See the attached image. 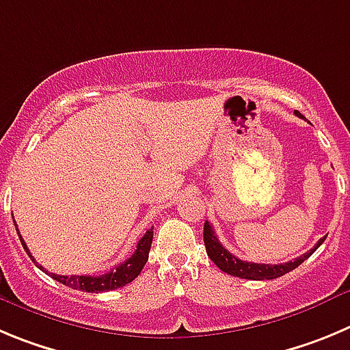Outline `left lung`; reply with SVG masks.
<instances>
[{
  "mask_svg": "<svg viewBox=\"0 0 350 350\" xmlns=\"http://www.w3.org/2000/svg\"><path fill=\"white\" fill-rule=\"evenodd\" d=\"M297 115H300V113L297 111ZM324 239L326 237L321 239L308 253L301 254L300 258H295V260L288 261V263H277V265L253 263V261L239 260V258L234 256L230 251H226L225 247H223L221 242L218 241L216 234H214L211 223H204V244H206L207 256L219 267L221 272L230 273V275L234 277H241V279H251V281H263V279L270 281V279H275V277H281L284 275V273L291 272V270L297 269L298 265H301V263H304V261L323 244Z\"/></svg>",
  "mask_w": 350,
  "mask_h": 350,
  "instance_id": "obj_1",
  "label": "left lung"
}]
</instances>
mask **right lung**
<instances>
[{
    "instance_id": "add662e5",
    "label": "right lung",
    "mask_w": 350,
    "mask_h": 350,
    "mask_svg": "<svg viewBox=\"0 0 350 350\" xmlns=\"http://www.w3.org/2000/svg\"><path fill=\"white\" fill-rule=\"evenodd\" d=\"M15 228H17V223H15ZM17 234H18V239H21L22 245H24V250H26V253L29 254V258H33V254L29 253V247L26 245L24 239L21 237L18 228H17ZM152 241H153V226L148 230L143 237H141V241L137 242L136 251L132 253V256L129 258V260H125L124 263H120L116 269L109 270L108 273H103V275H59V273L49 272V270L43 269L42 265H38L36 261H34V258L33 261L36 263L38 269L43 270L46 275H50L52 279L61 282V284L69 286V288L81 289V291H87V293L111 291V289L124 288V286H127L129 282H132L137 275H139L144 263L148 261V254H150Z\"/></svg>"
}]
</instances>
